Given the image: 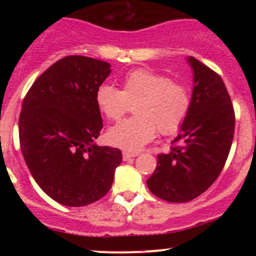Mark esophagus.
Segmentation results:
<instances>
[{"label": "esophagus", "instance_id": "1", "mask_svg": "<svg viewBox=\"0 0 256 256\" xmlns=\"http://www.w3.org/2000/svg\"><path fill=\"white\" fill-rule=\"evenodd\" d=\"M138 154H132V152H122V160L124 161H130V160H132L134 157H136Z\"/></svg>", "mask_w": 256, "mask_h": 256}]
</instances>
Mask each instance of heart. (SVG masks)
Listing matches in <instances>:
<instances>
[{
  "mask_svg": "<svg viewBox=\"0 0 256 256\" xmlns=\"http://www.w3.org/2000/svg\"><path fill=\"white\" fill-rule=\"evenodd\" d=\"M96 104L108 118L118 121L134 105L136 116L112 126L108 140L126 151H138L158 130L162 135L177 132L190 110L192 94L182 82L164 74L136 69L125 76L122 89L102 84L96 90Z\"/></svg>",
  "mask_w": 256,
  "mask_h": 256,
  "instance_id": "1",
  "label": "heart"
}]
</instances>
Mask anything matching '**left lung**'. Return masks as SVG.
<instances>
[{
	"label": "left lung",
	"mask_w": 256,
	"mask_h": 256,
	"mask_svg": "<svg viewBox=\"0 0 256 256\" xmlns=\"http://www.w3.org/2000/svg\"><path fill=\"white\" fill-rule=\"evenodd\" d=\"M192 105L174 146L157 156V167L146 180L156 197L172 203L194 200L218 178L233 142L236 116L220 76L193 56Z\"/></svg>",
	"instance_id": "obj_1"
}]
</instances>
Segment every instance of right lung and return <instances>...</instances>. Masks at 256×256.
Here are the masks:
<instances>
[{"mask_svg": "<svg viewBox=\"0 0 256 256\" xmlns=\"http://www.w3.org/2000/svg\"><path fill=\"white\" fill-rule=\"evenodd\" d=\"M110 73L106 62L66 56L38 76L23 100L18 130L26 164L43 192L63 206L104 197L122 161L118 148L95 144L102 128L95 96Z\"/></svg>", "mask_w": 256, "mask_h": 256, "instance_id": "1", "label": "right lung"}]
</instances>
